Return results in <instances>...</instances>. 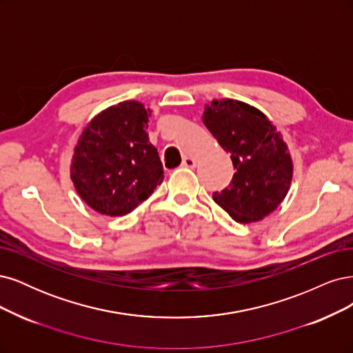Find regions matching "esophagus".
Listing matches in <instances>:
<instances>
[{"label": "esophagus", "instance_id": "obj_1", "mask_svg": "<svg viewBox=\"0 0 353 353\" xmlns=\"http://www.w3.org/2000/svg\"><path fill=\"white\" fill-rule=\"evenodd\" d=\"M181 165L186 167V168H195L196 167V160L193 157H185L183 158V163H181Z\"/></svg>", "mask_w": 353, "mask_h": 353}]
</instances>
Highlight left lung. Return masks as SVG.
Listing matches in <instances>:
<instances>
[{"instance_id": "left-lung-1", "label": "left lung", "mask_w": 353, "mask_h": 353, "mask_svg": "<svg viewBox=\"0 0 353 353\" xmlns=\"http://www.w3.org/2000/svg\"><path fill=\"white\" fill-rule=\"evenodd\" d=\"M202 121L230 154L236 173L230 185L212 198L242 224L265 219L286 198L293 161L272 121L254 105L237 99H212Z\"/></svg>"}]
</instances>
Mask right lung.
Instances as JSON below:
<instances>
[{
    "instance_id": "obj_1",
    "label": "right lung",
    "mask_w": 353,
    "mask_h": 353,
    "mask_svg": "<svg viewBox=\"0 0 353 353\" xmlns=\"http://www.w3.org/2000/svg\"><path fill=\"white\" fill-rule=\"evenodd\" d=\"M151 110L123 101L90 120L70 164V179L88 205L102 215H126L163 183L164 168L146 133Z\"/></svg>"
}]
</instances>
